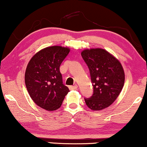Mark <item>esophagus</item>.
<instances>
[{
  "label": "esophagus",
  "instance_id": "esophagus-1",
  "mask_svg": "<svg viewBox=\"0 0 147 147\" xmlns=\"http://www.w3.org/2000/svg\"><path fill=\"white\" fill-rule=\"evenodd\" d=\"M69 88L70 90H76V89L78 88V85L75 84L74 86H70Z\"/></svg>",
  "mask_w": 147,
  "mask_h": 147
}]
</instances>
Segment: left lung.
<instances>
[{
  "label": "left lung",
  "mask_w": 147,
  "mask_h": 147,
  "mask_svg": "<svg viewBox=\"0 0 147 147\" xmlns=\"http://www.w3.org/2000/svg\"><path fill=\"white\" fill-rule=\"evenodd\" d=\"M86 63L93 86V94L84 98L88 107L99 111L111 105L121 92L125 75L119 61L102 49H86L81 53Z\"/></svg>",
  "instance_id": "1"
}]
</instances>
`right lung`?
<instances>
[{
  "instance_id": "right-lung-1",
  "label": "right lung",
  "mask_w": 147,
  "mask_h": 147,
  "mask_svg": "<svg viewBox=\"0 0 147 147\" xmlns=\"http://www.w3.org/2000/svg\"><path fill=\"white\" fill-rule=\"evenodd\" d=\"M69 53V49L59 46L47 47L36 53L28 65L26 88L34 102L44 109L57 110L69 92L63 83L59 69Z\"/></svg>"
}]
</instances>
